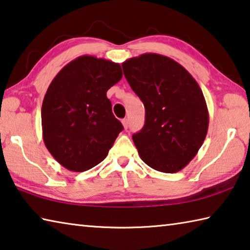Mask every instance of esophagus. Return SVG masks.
I'll use <instances>...</instances> for the list:
<instances>
[{
	"label": "esophagus",
	"mask_w": 250,
	"mask_h": 250,
	"mask_svg": "<svg viewBox=\"0 0 250 250\" xmlns=\"http://www.w3.org/2000/svg\"><path fill=\"white\" fill-rule=\"evenodd\" d=\"M121 122H122V125H124V128H125V130L128 129L129 120H128V119H122V120H121Z\"/></svg>",
	"instance_id": "34e87169"
}]
</instances>
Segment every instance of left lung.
Returning a JSON list of instances; mask_svg holds the SVG:
<instances>
[{"instance_id": "obj_1", "label": "left lung", "mask_w": 250, "mask_h": 250, "mask_svg": "<svg viewBox=\"0 0 250 250\" xmlns=\"http://www.w3.org/2000/svg\"><path fill=\"white\" fill-rule=\"evenodd\" d=\"M122 68L146 108L145 125L132 135L139 155L156 171H181L197 154L208 129L201 87L183 66L160 54L126 59Z\"/></svg>"}]
</instances>
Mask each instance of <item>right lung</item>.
<instances>
[{
    "mask_svg": "<svg viewBox=\"0 0 250 250\" xmlns=\"http://www.w3.org/2000/svg\"><path fill=\"white\" fill-rule=\"evenodd\" d=\"M121 78L119 64L83 55L50 83L42 104L43 140L67 170L83 172L99 164L124 129L107 98Z\"/></svg>",
    "mask_w": 250,
    "mask_h": 250,
    "instance_id": "right-lung-1",
    "label": "right lung"
}]
</instances>
